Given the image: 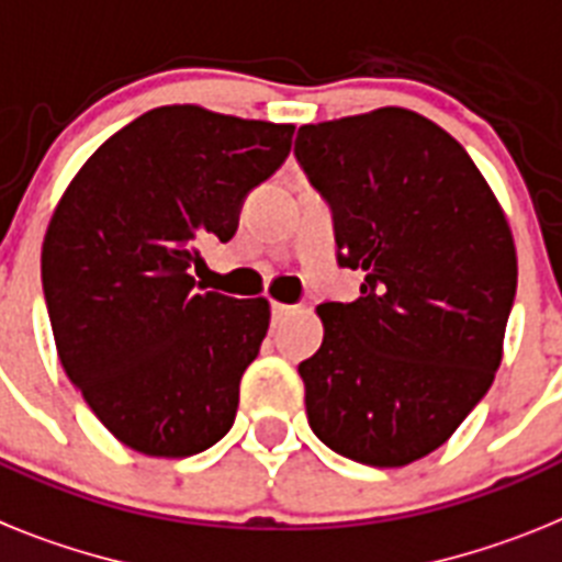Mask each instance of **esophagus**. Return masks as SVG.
I'll return each mask as SVG.
<instances>
[{"instance_id": "esophagus-1", "label": "esophagus", "mask_w": 562, "mask_h": 562, "mask_svg": "<svg viewBox=\"0 0 562 562\" xmlns=\"http://www.w3.org/2000/svg\"><path fill=\"white\" fill-rule=\"evenodd\" d=\"M294 305H285V303H271V319H273V325L277 323H282V319L285 317H291V314H294Z\"/></svg>"}]
</instances>
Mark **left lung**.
<instances>
[{
  "label": "left lung",
  "mask_w": 562,
  "mask_h": 562,
  "mask_svg": "<svg viewBox=\"0 0 562 562\" xmlns=\"http://www.w3.org/2000/svg\"><path fill=\"white\" fill-rule=\"evenodd\" d=\"M294 157L328 202L353 303H323L300 362L311 431L397 469L449 440L492 389L517 291L506 216L465 148L405 108L303 125Z\"/></svg>",
  "instance_id": "obj_1"
}]
</instances>
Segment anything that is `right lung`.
<instances>
[{
  "label": "right lung",
  "mask_w": 562,
  "mask_h": 562,
  "mask_svg": "<svg viewBox=\"0 0 562 562\" xmlns=\"http://www.w3.org/2000/svg\"><path fill=\"white\" fill-rule=\"evenodd\" d=\"M294 125L196 105L143 113L82 165L50 216L42 289L68 380L128 449L191 457L234 426L268 300L196 289L202 243L237 234L245 196Z\"/></svg>",
  "instance_id": "1"
}]
</instances>
